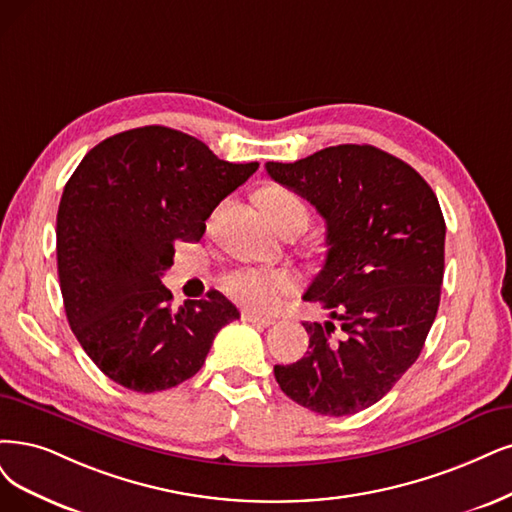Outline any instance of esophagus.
I'll list each match as a JSON object with an SVG mask.
<instances>
[{
    "mask_svg": "<svg viewBox=\"0 0 512 512\" xmlns=\"http://www.w3.org/2000/svg\"><path fill=\"white\" fill-rule=\"evenodd\" d=\"M242 320H244V323L261 325V327L274 325V318H270V316H259V314H253V312H242Z\"/></svg>",
    "mask_w": 512,
    "mask_h": 512,
    "instance_id": "34e87169",
    "label": "esophagus"
}]
</instances>
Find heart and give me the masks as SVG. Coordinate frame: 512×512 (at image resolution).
<instances>
[{
	"label": "heart",
	"mask_w": 512,
	"mask_h": 512,
	"mask_svg": "<svg viewBox=\"0 0 512 512\" xmlns=\"http://www.w3.org/2000/svg\"><path fill=\"white\" fill-rule=\"evenodd\" d=\"M263 208L278 230L291 219L308 221L306 204L287 189H270L263 194ZM295 285L297 278L293 272L274 268H238L221 280L223 293L253 312L278 310L295 291Z\"/></svg>",
	"instance_id": "obj_1"
}]
</instances>
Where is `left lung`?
<instances>
[{"label": "left lung", "mask_w": 512, "mask_h": 512, "mask_svg": "<svg viewBox=\"0 0 512 512\" xmlns=\"http://www.w3.org/2000/svg\"><path fill=\"white\" fill-rule=\"evenodd\" d=\"M268 175L327 223L325 266L304 293L329 312L304 323L310 350L276 365L280 390L320 415H352L418 361L439 310L445 219L430 185L373 145H335Z\"/></svg>", "instance_id": "left-lung-1"}]
</instances>
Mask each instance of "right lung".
Masks as SVG:
<instances>
[{
	"mask_svg": "<svg viewBox=\"0 0 512 512\" xmlns=\"http://www.w3.org/2000/svg\"><path fill=\"white\" fill-rule=\"evenodd\" d=\"M257 168L166 126L113 135L75 168L56 215V266L69 327L109 380L145 394L175 388L240 318L219 291L173 310L160 278L175 242H198L217 204Z\"/></svg>",
	"mask_w": 512,
	"mask_h": 512,
	"instance_id": "add662e5",
	"label": "right lung"
}]
</instances>
